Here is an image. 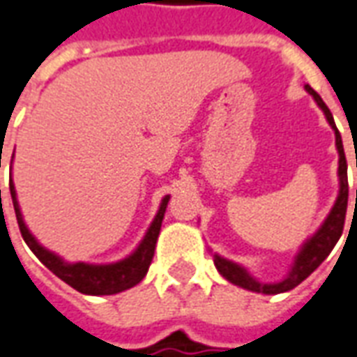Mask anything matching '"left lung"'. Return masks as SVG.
Returning <instances> with one entry per match:
<instances>
[{
    "instance_id": "obj_1",
    "label": "left lung",
    "mask_w": 357,
    "mask_h": 357,
    "mask_svg": "<svg viewBox=\"0 0 357 357\" xmlns=\"http://www.w3.org/2000/svg\"><path fill=\"white\" fill-rule=\"evenodd\" d=\"M305 91L313 96V100L317 102V106L323 109L328 126L333 127L336 139V151H338V183H340V189H338V197H336L335 204L331 208V213L325 218V222L319 226V230L309 236L303 245L300 248V251L294 257V263H291L290 271L284 276L282 280L278 282H261L257 280L253 274L249 273L245 266L234 263L230 259H224L218 253H213L214 266L218 268V273L228 280V282L236 284L239 288L249 291H257V294H266V296H274V294H282V291L294 290L298 284H301L309 274L313 273L323 261H325L328 253L333 251V248L336 245V241L340 239L344 230V218H346V206H348V166H346V156H344V146H342V137L338 133V129L335 126V119H333V114L331 109L326 108V104L323 102V98L319 96L317 92L313 91L309 84H305ZM357 197V191H356Z\"/></svg>"
}]
</instances>
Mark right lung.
Segmentation results:
<instances>
[{"label": "right lung", "mask_w": 357, "mask_h": 357, "mask_svg": "<svg viewBox=\"0 0 357 357\" xmlns=\"http://www.w3.org/2000/svg\"><path fill=\"white\" fill-rule=\"evenodd\" d=\"M9 191H11L15 214H17V222H19V228H21L22 239L26 241V245L31 248L32 253L38 257L40 261H42V265L48 266L57 278H61L71 288L81 291V294H86V296H112V294L129 290V288H133V286H137L143 280L149 266L153 263L156 239H158V234H160L166 206H168V201H170V195H166L162 199L158 213L154 216V220L151 222V226H149V230L144 234V238L141 239V243L137 245V249L131 255H127L126 259L116 261V263L92 265V263H83V261L69 263L63 257L56 255L54 251L44 248L38 239L32 236L29 226L24 224L21 206H19V201H17L13 178L9 181Z\"/></svg>", "instance_id": "obj_1"}]
</instances>
